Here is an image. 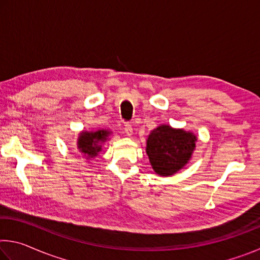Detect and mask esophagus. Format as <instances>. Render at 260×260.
I'll return each instance as SVG.
<instances>
[{
	"label": "esophagus",
	"instance_id": "esophagus-1",
	"mask_svg": "<svg viewBox=\"0 0 260 260\" xmlns=\"http://www.w3.org/2000/svg\"><path fill=\"white\" fill-rule=\"evenodd\" d=\"M124 131H125V133L128 135V136H131L132 134H133V127H132V125L129 124V122H127V124L125 125Z\"/></svg>",
	"mask_w": 260,
	"mask_h": 260
}]
</instances>
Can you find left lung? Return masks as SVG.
I'll use <instances>...</instances> for the list:
<instances>
[{
  "mask_svg": "<svg viewBox=\"0 0 260 260\" xmlns=\"http://www.w3.org/2000/svg\"><path fill=\"white\" fill-rule=\"evenodd\" d=\"M196 140L192 133L166 125L153 129L147 140V153L153 171L162 177L178 172L190 159Z\"/></svg>",
  "mask_w": 260,
  "mask_h": 260,
  "instance_id": "left-lung-1",
  "label": "left lung"
}]
</instances>
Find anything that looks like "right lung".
<instances>
[{
	"instance_id": "right-lung-1",
	"label": "right lung",
	"mask_w": 260,
	"mask_h": 260,
	"mask_svg": "<svg viewBox=\"0 0 260 260\" xmlns=\"http://www.w3.org/2000/svg\"><path fill=\"white\" fill-rule=\"evenodd\" d=\"M109 135L108 131L93 132H82L78 141V148L81 152L88 156H96L101 151V142H104Z\"/></svg>"
}]
</instances>
